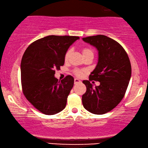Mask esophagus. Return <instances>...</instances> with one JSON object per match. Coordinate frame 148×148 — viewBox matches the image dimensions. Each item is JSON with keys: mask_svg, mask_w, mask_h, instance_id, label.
Returning a JSON list of instances; mask_svg holds the SVG:
<instances>
[{"mask_svg": "<svg viewBox=\"0 0 148 148\" xmlns=\"http://www.w3.org/2000/svg\"><path fill=\"white\" fill-rule=\"evenodd\" d=\"M74 83H75V84H79V83H81V81H80L79 79H77V78H75Z\"/></svg>", "mask_w": 148, "mask_h": 148, "instance_id": "1", "label": "esophagus"}]
</instances>
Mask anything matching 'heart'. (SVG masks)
Returning <instances> with one entry per match:
<instances>
[{
    "label": "heart",
    "instance_id": "b5f03b06",
    "mask_svg": "<svg viewBox=\"0 0 148 148\" xmlns=\"http://www.w3.org/2000/svg\"><path fill=\"white\" fill-rule=\"evenodd\" d=\"M71 50L69 49L65 53V55H64V60H67L69 59V56L71 55ZM82 53H83V55L84 56H86L87 54H94V52H93V50L91 49L90 48H83L82 50ZM75 74L78 77H81L84 73V71H80V70H75Z\"/></svg>",
    "mask_w": 148,
    "mask_h": 148
}]
</instances>
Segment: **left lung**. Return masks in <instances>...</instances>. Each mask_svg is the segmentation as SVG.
I'll list each match as a JSON object with an SVG mask.
<instances>
[{"instance_id":"8db88e82","label":"left lung","mask_w":148,"mask_h":148,"mask_svg":"<svg viewBox=\"0 0 148 148\" xmlns=\"http://www.w3.org/2000/svg\"><path fill=\"white\" fill-rule=\"evenodd\" d=\"M86 43L98 50V63L88 80L83 81L86 92L82 96L83 106L95 114H103L118 105L128 87L131 76L129 56L120 44L104 35L83 38ZM98 80L93 87L89 82Z\"/></svg>"}]
</instances>
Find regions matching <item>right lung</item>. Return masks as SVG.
<instances>
[{"label":"right lung","mask_w":148,"mask_h":148,"mask_svg":"<svg viewBox=\"0 0 148 148\" xmlns=\"http://www.w3.org/2000/svg\"><path fill=\"white\" fill-rule=\"evenodd\" d=\"M78 36H48L34 42L21 62L22 89L27 100L40 112L55 114L65 108L74 79L67 75L58 81L55 70L64 63V55Z\"/></svg>","instance_id":"obj_1"}]
</instances>
